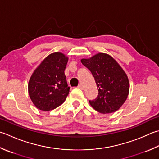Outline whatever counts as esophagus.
Wrapping results in <instances>:
<instances>
[{
    "label": "esophagus",
    "mask_w": 159,
    "mask_h": 159,
    "mask_svg": "<svg viewBox=\"0 0 159 159\" xmlns=\"http://www.w3.org/2000/svg\"><path fill=\"white\" fill-rule=\"evenodd\" d=\"M78 88H80V89H84V86L82 85V84H79V86H78Z\"/></svg>",
    "instance_id": "34e87169"
}]
</instances>
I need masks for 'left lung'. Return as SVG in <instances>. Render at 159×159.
I'll return each mask as SVG.
<instances>
[{
	"label": "left lung",
	"instance_id": "left-lung-1",
	"mask_svg": "<svg viewBox=\"0 0 159 159\" xmlns=\"http://www.w3.org/2000/svg\"><path fill=\"white\" fill-rule=\"evenodd\" d=\"M80 61L91 71L97 86V97L89 101L91 106L102 114L117 111L129 94V83L125 71L111 56L104 53Z\"/></svg>",
	"mask_w": 159,
	"mask_h": 159
}]
</instances>
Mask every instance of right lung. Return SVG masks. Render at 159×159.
<instances>
[{
	"mask_svg": "<svg viewBox=\"0 0 159 159\" xmlns=\"http://www.w3.org/2000/svg\"><path fill=\"white\" fill-rule=\"evenodd\" d=\"M68 58L61 52L48 56L34 70L28 84V92L34 105L42 111L56 109L70 92L65 75Z\"/></svg>",
	"mask_w": 159,
	"mask_h": 159,
	"instance_id": "obj_1",
	"label": "right lung"
}]
</instances>
